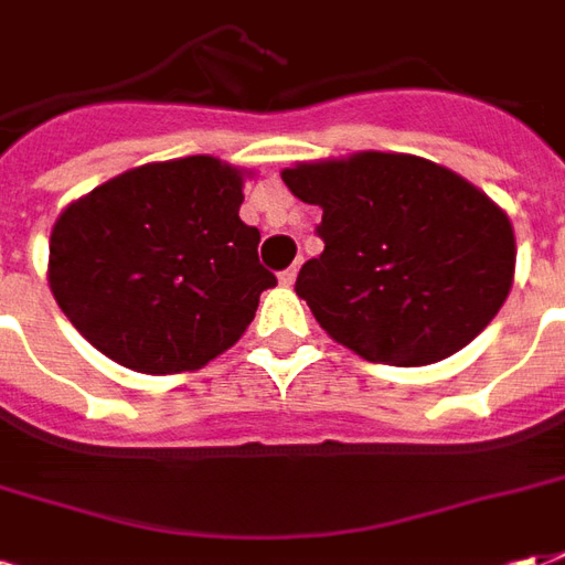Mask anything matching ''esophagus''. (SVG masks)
<instances>
[{
	"instance_id": "esophagus-1",
	"label": "esophagus",
	"mask_w": 565,
	"mask_h": 565,
	"mask_svg": "<svg viewBox=\"0 0 565 565\" xmlns=\"http://www.w3.org/2000/svg\"><path fill=\"white\" fill-rule=\"evenodd\" d=\"M298 270H300V265H291L288 270H282V274H279V282H282V286H295V279H298Z\"/></svg>"
}]
</instances>
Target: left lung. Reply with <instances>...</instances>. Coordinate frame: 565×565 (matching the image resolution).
I'll return each instance as SVG.
<instances>
[{"instance_id":"obj_1","label":"left lung","mask_w":565,"mask_h":565,"mask_svg":"<svg viewBox=\"0 0 565 565\" xmlns=\"http://www.w3.org/2000/svg\"><path fill=\"white\" fill-rule=\"evenodd\" d=\"M282 180L322 207L324 253L300 267L295 291L337 343L373 364L455 355L509 298L512 222L443 164L358 152L295 164Z\"/></svg>"}]
</instances>
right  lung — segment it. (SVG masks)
Segmentation results:
<instances>
[{
    "instance_id": "add662e5",
    "label": "right lung",
    "mask_w": 565,
    "mask_h": 565,
    "mask_svg": "<svg viewBox=\"0 0 565 565\" xmlns=\"http://www.w3.org/2000/svg\"><path fill=\"white\" fill-rule=\"evenodd\" d=\"M243 177L213 156L152 162L74 201L51 232V291L102 355L183 373L232 349L277 277L237 216Z\"/></svg>"
}]
</instances>
